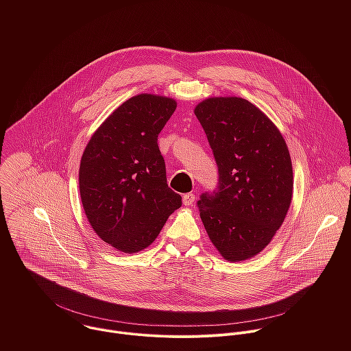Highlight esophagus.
<instances>
[{
    "mask_svg": "<svg viewBox=\"0 0 351 351\" xmlns=\"http://www.w3.org/2000/svg\"><path fill=\"white\" fill-rule=\"evenodd\" d=\"M196 201V196L193 195V193H186L185 196H184V205H193V202Z\"/></svg>",
    "mask_w": 351,
    "mask_h": 351,
    "instance_id": "esophagus-1",
    "label": "esophagus"
}]
</instances>
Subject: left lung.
<instances>
[{"label": "left lung", "mask_w": 351, "mask_h": 351, "mask_svg": "<svg viewBox=\"0 0 351 351\" xmlns=\"http://www.w3.org/2000/svg\"><path fill=\"white\" fill-rule=\"evenodd\" d=\"M213 152L219 185L197 201L213 246L231 262L263 250L284 223L293 193L288 146L250 101L210 97L195 108Z\"/></svg>", "instance_id": "1"}]
</instances>
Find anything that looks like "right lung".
<instances>
[{
    "label": "right lung",
    "instance_id": "obj_1",
    "mask_svg": "<svg viewBox=\"0 0 351 351\" xmlns=\"http://www.w3.org/2000/svg\"><path fill=\"white\" fill-rule=\"evenodd\" d=\"M177 108L173 99L138 95L101 124L81 158L80 193L101 239L123 252L155 241L182 199L167 186L158 135Z\"/></svg>",
    "mask_w": 351,
    "mask_h": 351
}]
</instances>
